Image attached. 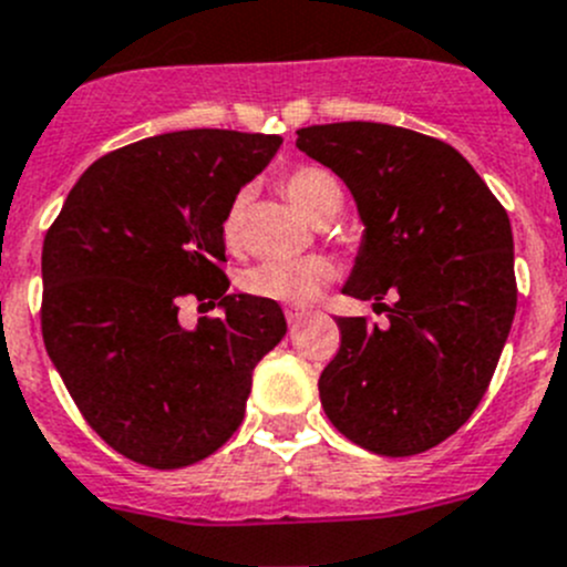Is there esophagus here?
Here are the masks:
<instances>
[{"instance_id":"esophagus-1","label":"esophagus","mask_w":567,"mask_h":567,"mask_svg":"<svg viewBox=\"0 0 567 567\" xmlns=\"http://www.w3.org/2000/svg\"><path fill=\"white\" fill-rule=\"evenodd\" d=\"M305 316H307L305 307H285V318H288L290 327H296V323H299Z\"/></svg>"}]
</instances>
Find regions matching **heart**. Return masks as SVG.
Returning <instances> with one entry per match:
<instances>
[{
    "instance_id": "obj_1",
    "label": "heart",
    "mask_w": 567,
    "mask_h": 567,
    "mask_svg": "<svg viewBox=\"0 0 567 567\" xmlns=\"http://www.w3.org/2000/svg\"><path fill=\"white\" fill-rule=\"evenodd\" d=\"M279 188L285 190L293 205H299L316 221H329L338 216L343 207L346 190L343 183L327 166L316 163H301L288 168L279 177ZM246 233V194L233 196L221 218V238L229 249H238L244 244ZM338 279V262L332 257L310 255L299 260H268L246 271L244 290L257 299L277 301V305L305 307L321 296L327 285Z\"/></svg>"
}]
</instances>
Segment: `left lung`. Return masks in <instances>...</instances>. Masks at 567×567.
<instances>
[{
    "label": "left lung",
    "instance_id": "obj_1",
    "mask_svg": "<svg viewBox=\"0 0 567 567\" xmlns=\"http://www.w3.org/2000/svg\"><path fill=\"white\" fill-rule=\"evenodd\" d=\"M296 146L349 185L365 221L343 293L388 312L382 329L338 318L340 349L318 379L323 412L373 454L430 452L474 415L513 327L507 210L454 146L415 130L316 124Z\"/></svg>",
    "mask_w": 567,
    "mask_h": 567
}]
</instances>
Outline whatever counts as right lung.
Masks as SVG:
<instances>
[{
    "label": "right lung",
    "instance_id": "1",
    "mask_svg": "<svg viewBox=\"0 0 567 567\" xmlns=\"http://www.w3.org/2000/svg\"><path fill=\"white\" fill-rule=\"evenodd\" d=\"M282 137L185 130L99 157L43 238L41 332L76 410L121 457L174 471L244 421L251 371L288 332L282 307L229 296L221 218ZM225 316L190 333L178 301Z\"/></svg>",
    "mask_w": 567,
    "mask_h": 567
}]
</instances>
